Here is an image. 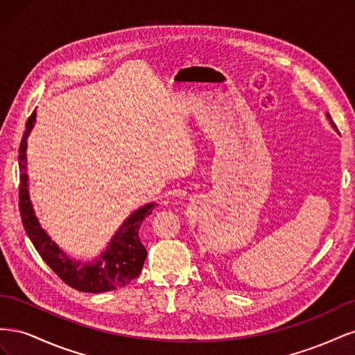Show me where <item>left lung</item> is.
Segmentation results:
<instances>
[{"mask_svg":"<svg viewBox=\"0 0 355 355\" xmlns=\"http://www.w3.org/2000/svg\"><path fill=\"white\" fill-rule=\"evenodd\" d=\"M326 116H327V120L330 121L331 127H333V128H335V130H338V128H336V124H335V123H333V120H331V116H330V114H326Z\"/></svg>","mask_w":355,"mask_h":355,"instance_id":"obj_1","label":"left lung"}]
</instances>
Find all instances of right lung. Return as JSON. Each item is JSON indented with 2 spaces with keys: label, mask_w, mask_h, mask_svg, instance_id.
<instances>
[{
  "label": "right lung",
  "mask_w": 355,
  "mask_h": 355,
  "mask_svg": "<svg viewBox=\"0 0 355 355\" xmlns=\"http://www.w3.org/2000/svg\"><path fill=\"white\" fill-rule=\"evenodd\" d=\"M35 118L37 112L34 111L28 118L22 142L19 146V209L29 240L42 261L60 277V280L80 292L102 293L124 287L142 271L146 249L139 239V230L144 219L153 213L155 202L145 204L141 209L135 210L118 228L99 257H94L92 261L72 259L41 228L29 198L26 148L29 133L35 125Z\"/></svg>",
  "instance_id": "1"
}]
</instances>
